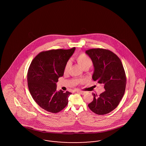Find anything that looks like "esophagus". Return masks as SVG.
I'll use <instances>...</instances> for the list:
<instances>
[{"label": "esophagus", "mask_w": 146, "mask_h": 146, "mask_svg": "<svg viewBox=\"0 0 146 146\" xmlns=\"http://www.w3.org/2000/svg\"><path fill=\"white\" fill-rule=\"evenodd\" d=\"M76 92H77V93H79V94H81V95H84V94H85V92L83 91H77Z\"/></svg>", "instance_id": "esophagus-1"}]
</instances>
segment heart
Segmentation results:
<instances>
[{
  "label": "heart",
  "instance_id": "heart-1",
  "mask_svg": "<svg viewBox=\"0 0 146 146\" xmlns=\"http://www.w3.org/2000/svg\"><path fill=\"white\" fill-rule=\"evenodd\" d=\"M76 60L78 63L81 66V67L84 68L85 67H90L92 64V61L90 57H89L85 54L82 53L76 56ZM70 66V61H67L64 66V72H67Z\"/></svg>",
  "mask_w": 146,
  "mask_h": 146
}]
</instances>
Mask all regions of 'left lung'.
<instances>
[{
  "label": "left lung",
  "mask_w": 146,
  "mask_h": 146,
  "mask_svg": "<svg viewBox=\"0 0 146 146\" xmlns=\"http://www.w3.org/2000/svg\"><path fill=\"white\" fill-rule=\"evenodd\" d=\"M94 67L92 79L104 86L99 96L92 93L94 100L88 104L91 111L104 115L113 111L119 104L125 93L126 77L121 60L111 51L91 49L86 51Z\"/></svg>",
  "instance_id": "obj_1"
}]
</instances>
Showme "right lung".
<instances>
[{
  "mask_svg": "<svg viewBox=\"0 0 146 146\" xmlns=\"http://www.w3.org/2000/svg\"><path fill=\"white\" fill-rule=\"evenodd\" d=\"M52 49L42 51L32 60L27 73L28 89L35 102L43 110L56 113L68 104L72 94L56 90V83L62 76L64 66L75 51Z\"/></svg>",
  "mask_w": 146,
  "mask_h": 146,
  "instance_id": "obj_1",
  "label": "right lung"
}]
</instances>
